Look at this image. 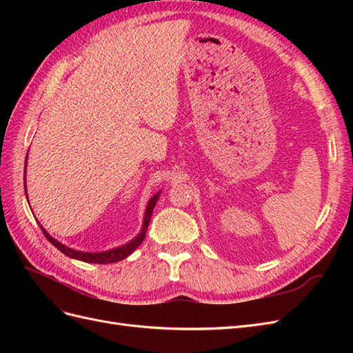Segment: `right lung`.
<instances>
[{"label":"right lung","instance_id":"obj_1","mask_svg":"<svg viewBox=\"0 0 353 353\" xmlns=\"http://www.w3.org/2000/svg\"><path fill=\"white\" fill-rule=\"evenodd\" d=\"M26 163H28V156H26V162H25V172H23V178H25V194H26V199H28V191H26ZM160 193H162V190H159L157 193L150 197V200H148L147 206H145V212H144V221H143V227L140 230V232L137 234V236L131 240L128 241L122 245H119V248H113L110 250H104V252H82V250H77V249H72L69 248V245H65L61 244L60 241H57L54 237H51L50 234L46 231V228L41 225L39 227L42 230V232H44L46 239L52 244L56 245V248L61 252L65 253L66 256H69V258L72 259H77V261H82V262H88V263H113V262H119L125 258H128L138 245H140L143 243V240L145 239V232H147V227L148 223H150V219H152V213H153V209L156 206V203L160 197Z\"/></svg>","mask_w":353,"mask_h":353}]
</instances>
